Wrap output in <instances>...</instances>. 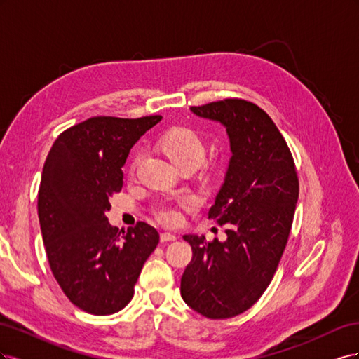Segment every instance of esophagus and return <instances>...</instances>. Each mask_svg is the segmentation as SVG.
Listing matches in <instances>:
<instances>
[{"mask_svg": "<svg viewBox=\"0 0 359 359\" xmlns=\"http://www.w3.org/2000/svg\"><path fill=\"white\" fill-rule=\"evenodd\" d=\"M175 240H177V236L173 235V233H169V232H165V233H161V235H160V241H161V243L175 241Z\"/></svg>", "mask_w": 359, "mask_h": 359, "instance_id": "esophagus-1", "label": "esophagus"}]
</instances>
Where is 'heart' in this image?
I'll use <instances>...</instances> for the list:
<instances>
[{"mask_svg": "<svg viewBox=\"0 0 359 359\" xmlns=\"http://www.w3.org/2000/svg\"><path fill=\"white\" fill-rule=\"evenodd\" d=\"M160 145L178 168L186 165L198 166L205 157L203 140L193 130L186 127L169 130L168 133L163 135ZM191 203L193 201L190 198H180L177 202L165 201L154 206L153 214L160 223L175 226L181 222V212L178 206H189Z\"/></svg>", "mask_w": 359, "mask_h": 359, "instance_id": "b5f03b06", "label": "heart"}]
</instances>
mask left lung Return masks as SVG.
<instances>
[{"mask_svg":"<svg viewBox=\"0 0 359 359\" xmlns=\"http://www.w3.org/2000/svg\"><path fill=\"white\" fill-rule=\"evenodd\" d=\"M190 111L226 127L232 157L208 212L226 226L227 240L184 235L193 257L181 277V297L205 318L227 319L252 307L273 280L299 182L285 137L255 103L224 99Z\"/></svg>","mask_w":359,"mask_h":359,"instance_id":"obj_1","label":"left lung"}]
</instances>
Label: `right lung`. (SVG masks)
Masks as SVG:
<instances>
[{
	"instance_id": "right-lung-1",
	"label": "right lung",
	"mask_w": 359,
	"mask_h": 359,
	"mask_svg": "<svg viewBox=\"0 0 359 359\" xmlns=\"http://www.w3.org/2000/svg\"><path fill=\"white\" fill-rule=\"evenodd\" d=\"M160 119H86L57 137L43 166L37 208L50 271L74 306L95 316L127 306L158 244L153 226L139 222L121 233L106 212L130 149Z\"/></svg>"
}]
</instances>
